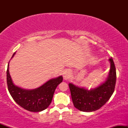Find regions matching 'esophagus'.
Returning a JSON list of instances; mask_svg holds the SVG:
<instances>
[{
  "mask_svg": "<svg viewBox=\"0 0 128 128\" xmlns=\"http://www.w3.org/2000/svg\"><path fill=\"white\" fill-rule=\"evenodd\" d=\"M70 75H71V72H70V70H67L63 73V78H64V80H68V79L70 78Z\"/></svg>",
  "mask_w": 128,
  "mask_h": 128,
  "instance_id": "34e87169",
  "label": "esophagus"
}]
</instances>
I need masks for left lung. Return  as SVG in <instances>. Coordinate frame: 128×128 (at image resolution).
Returning <instances> with one entry per match:
<instances>
[{"label":"left lung","mask_w":128,"mask_h":128,"mask_svg":"<svg viewBox=\"0 0 128 128\" xmlns=\"http://www.w3.org/2000/svg\"><path fill=\"white\" fill-rule=\"evenodd\" d=\"M111 68L106 80L94 89L86 90L78 87L72 84L68 86L74 107L84 112H92L100 109L110 99L114 92L116 70L112 58H110Z\"/></svg>","instance_id":"obj_1"}]
</instances>
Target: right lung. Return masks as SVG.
Segmentation results:
<instances>
[{"label":"right lung","instance_id":"obj_1","mask_svg":"<svg viewBox=\"0 0 128 128\" xmlns=\"http://www.w3.org/2000/svg\"><path fill=\"white\" fill-rule=\"evenodd\" d=\"M13 54L12 58L15 55ZM62 77L50 79L38 88L28 90L14 84L9 72V63L6 70L8 89L14 101L24 109L31 112H40L46 109L50 104L58 85L62 82Z\"/></svg>","mask_w":128,"mask_h":128}]
</instances>
